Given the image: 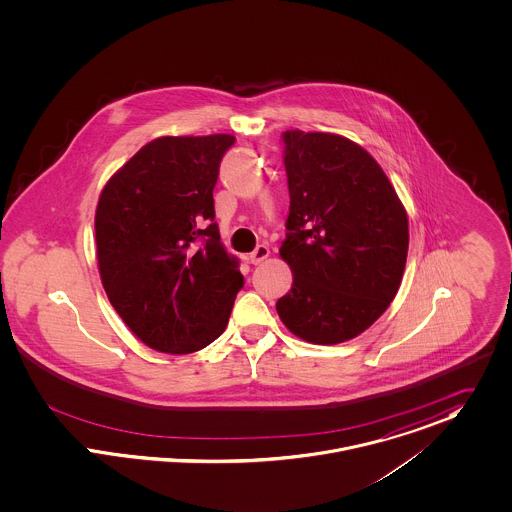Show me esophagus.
<instances>
[{
  "mask_svg": "<svg viewBox=\"0 0 512 512\" xmlns=\"http://www.w3.org/2000/svg\"><path fill=\"white\" fill-rule=\"evenodd\" d=\"M269 255H271L269 247H267V245H259L253 253H249V257H247V259H249V263H251V265H259V263H263Z\"/></svg>",
  "mask_w": 512,
  "mask_h": 512,
  "instance_id": "1",
  "label": "esophagus"
}]
</instances>
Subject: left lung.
I'll list each match as a JSON object with an SVG mask.
<instances>
[{
  "mask_svg": "<svg viewBox=\"0 0 512 512\" xmlns=\"http://www.w3.org/2000/svg\"><path fill=\"white\" fill-rule=\"evenodd\" d=\"M290 212L279 249L292 288L279 298L300 340L334 345L365 332L397 296L408 216L379 163L336 133L284 131Z\"/></svg>",
  "mask_w": 512,
  "mask_h": 512,
  "instance_id": "obj_1",
  "label": "left lung"
}]
</instances>
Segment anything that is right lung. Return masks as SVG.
I'll use <instances>...</instances> for the list:
<instances>
[{
  "label": "right lung",
  "mask_w": 512,
  "mask_h": 512,
  "mask_svg": "<svg viewBox=\"0 0 512 512\" xmlns=\"http://www.w3.org/2000/svg\"><path fill=\"white\" fill-rule=\"evenodd\" d=\"M233 141L228 133L153 139L100 194V279L119 318L157 351L194 353L220 338L243 286L212 196Z\"/></svg>",
  "instance_id": "obj_1"
}]
</instances>
